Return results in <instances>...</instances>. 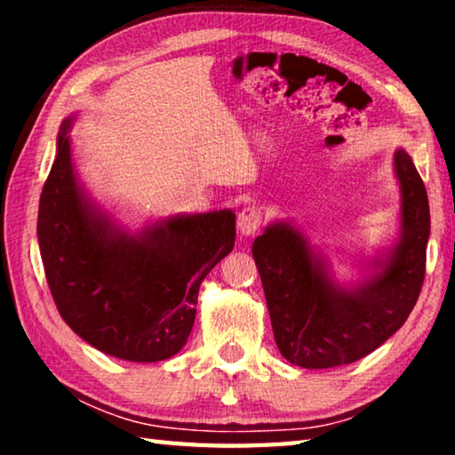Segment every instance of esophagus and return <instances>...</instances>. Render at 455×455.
Masks as SVG:
<instances>
[{
  "mask_svg": "<svg viewBox=\"0 0 455 455\" xmlns=\"http://www.w3.org/2000/svg\"><path fill=\"white\" fill-rule=\"evenodd\" d=\"M260 222H263V212H260L257 206H244V209L238 212L236 227L244 236H251L257 233Z\"/></svg>",
  "mask_w": 455,
  "mask_h": 455,
  "instance_id": "1",
  "label": "esophagus"
}]
</instances>
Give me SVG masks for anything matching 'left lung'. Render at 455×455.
I'll return each mask as SVG.
<instances>
[{
  "instance_id": "1",
  "label": "left lung",
  "mask_w": 455,
  "mask_h": 455,
  "mask_svg": "<svg viewBox=\"0 0 455 455\" xmlns=\"http://www.w3.org/2000/svg\"><path fill=\"white\" fill-rule=\"evenodd\" d=\"M402 235L373 275L353 289L333 281L319 252L289 222L252 243L281 355L305 369L347 365L383 345L410 317L426 276L429 203L410 154L395 150Z\"/></svg>"
}]
</instances>
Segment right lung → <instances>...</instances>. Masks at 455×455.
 I'll return each instance as SVG.
<instances>
[{
    "instance_id": "1",
    "label": "right lung",
    "mask_w": 455,
    "mask_h": 455,
    "mask_svg": "<svg viewBox=\"0 0 455 455\" xmlns=\"http://www.w3.org/2000/svg\"><path fill=\"white\" fill-rule=\"evenodd\" d=\"M72 118L40 196L37 241L58 311L106 355L152 363L179 353L200 283L235 246V212L176 214L128 233L92 203L72 164Z\"/></svg>"
}]
</instances>
